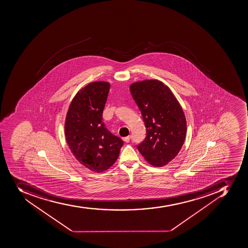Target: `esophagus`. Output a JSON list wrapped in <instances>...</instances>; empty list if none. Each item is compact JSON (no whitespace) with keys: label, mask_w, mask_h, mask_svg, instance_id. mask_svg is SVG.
Wrapping results in <instances>:
<instances>
[{"label":"esophagus","mask_w":248,"mask_h":248,"mask_svg":"<svg viewBox=\"0 0 248 248\" xmlns=\"http://www.w3.org/2000/svg\"><path fill=\"white\" fill-rule=\"evenodd\" d=\"M123 140L125 141V143H129V140H130V137L128 136V137H123Z\"/></svg>","instance_id":"1"}]
</instances>
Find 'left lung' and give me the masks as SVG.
<instances>
[{
	"mask_svg": "<svg viewBox=\"0 0 248 248\" xmlns=\"http://www.w3.org/2000/svg\"><path fill=\"white\" fill-rule=\"evenodd\" d=\"M130 92L147 132L137 149L151 165L161 167L175 158L184 145L186 133L184 111L169 87L160 81L133 83Z\"/></svg>",
	"mask_w": 248,
	"mask_h": 248,
	"instance_id": "left-lung-1",
	"label": "left lung"
}]
</instances>
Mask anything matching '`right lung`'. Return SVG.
<instances>
[{
  "label": "right lung",
  "instance_id": "right-lung-1",
  "mask_svg": "<svg viewBox=\"0 0 248 248\" xmlns=\"http://www.w3.org/2000/svg\"><path fill=\"white\" fill-rule=\"evenodd\" d=\"M110 84L94 82L75 96L67 112L64 133L67 143L79 163L101 172L115 163L123 145L103 122V110Z\"/></svg>",
  "mask_w": 248,
  "mask_h": 248
}]
</instances>
